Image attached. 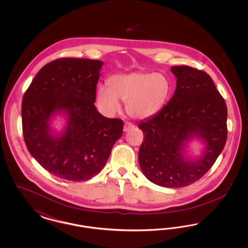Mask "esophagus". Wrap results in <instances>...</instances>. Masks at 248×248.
<instances>
[{
  "mask_svg": "<svg viewBox=\"0 0 248 248\" xmlns=\"http://www.w3.org/2000/svg\"><path fill=\"white\" fill-rule=\"evenodd\" d=\"M134 128H135L134 124H132L131 123H125L124 126V132H128V131H131V130H133Z\"/></svg>",
  "mask_w": 248,
  "mask_h": 248,
  "instance_id": "1",
  "label": "esophagus"
}]
</instances>
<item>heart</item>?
Returning a JSON list of instances; mask_svg holds the SVG:
<instances>
[{"mask_svg": "<svg viewBox=\"0 0 248 248\" xmlns=\"http://www.w3.org/2000/svg\"><path fill=\"white\" fill-rule=\"evenodd\" d=\"M100 85L95 94L100 110L111 116L121 109L119 101L125 102L126 112L136 119L151 118L165 107L171 94V83L161 72L135 71L115 74Z\"/></svg>", "mask_w": 248, "mask_h": 248, "instance_id": "heart-1", "label": "heart"}]
</instances>
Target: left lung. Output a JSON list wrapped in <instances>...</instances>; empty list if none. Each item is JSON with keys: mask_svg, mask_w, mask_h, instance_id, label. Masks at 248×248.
<instances>
[{"mask_svg": "<svg viewBox=\"0 0 248 248\" xmlns=\"http://www.w3.org/2000/svg\"><path fill=\"white\" fill-rule=\"evenodd\" d=\"M172 98L160 112L139 124L144 140L139 152L143 174L165 188H182L200 179L221 154L227 140V106L211 77L189 66H174ZM192 139L203 143L199 157L186 149Z\"/></svg>", "mask_w": 248, "mask_h": 248, "instance_id": "8db88e82", "label": "left lung"}]
</instances>
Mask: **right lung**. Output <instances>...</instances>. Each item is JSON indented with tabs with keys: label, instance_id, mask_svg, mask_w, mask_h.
<instances>
[{
	"label": "right lung",
	"instance_id": "right-lung-1",
	"mask_svg": "<svg viewBox=\"0 0 248 248\" xmlns=\"http://www.w3.org/2000/svg\"><path fill=\"white\" fill-rule=\"evenodd\" d=\"M100 60L60 59L43 67L24 94L22 128L28 151L46 170L70 181H84L106 165L124 123L94 105L103 66ZM59 115L65 121L56 130Z\"/></svg>",
	"mask_w": 248,
	"mask_h": 248
}]
</instances>
